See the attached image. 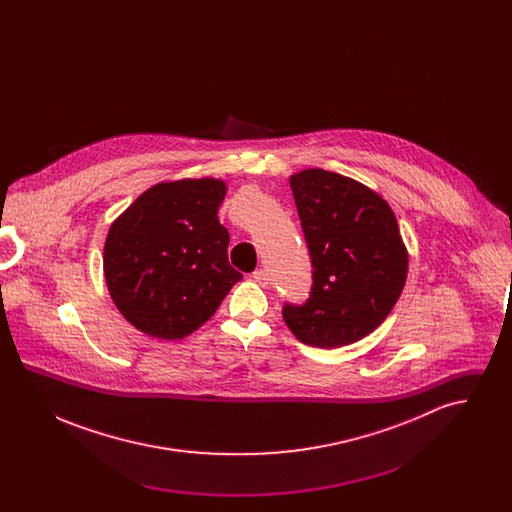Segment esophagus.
<instances>
[{"instance_id":"34e87169","label":"esophagus","mask_w":512,"mask_h":512,"mask_svg":"<svg viewBox=\"0 0 512 512\" xmlns=\"http://www.w3.org/2000/svg\"><path fill=\"white\" fill-rule=\"evenodd\" d=\"M251 278H253V282H257L259 286H267L268 284V274L263 270V268H259V270H255L253 274H251Z\"/></svg>"}]
</instances>
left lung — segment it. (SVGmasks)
Instances as JSON below:
<instances>
[{
    "label": "left lung",
    "mask_w": 512,
    "mask_h": 512,
    "mask_svg": "<svg viewBox=\"0 0 512 512\" xmlns=\"http://www.w3.org/2000/svg\"><path fill=\"white\" fill-rule=\"evenodd\" d=\"M309 245L313 288L282 317L301 343L334 349L374 332L403 292L409 253L388 201L338 172L290 176Z\"/></svg>",
    "instance_id": "left-lung-1"
}]
</instances>
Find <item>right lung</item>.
Wrapping results in <instances>:
<instances>
[{"label":"right lung","instance_id":"obj_1","mask_svg":"<svg viewBox=\"0 0 512 512\" xmlns=\"http://www.w3.org/2000/svg\"><path fill=\"white\" fill-rule=\"evenodd\" d=\"M224 195L219 178L167 180L113 220L103 245L105 284L136 330L182 340L242 280L228 263L230 236L217 215Z\"/></svg>","mask_w":512,"mask_h":512}]
</instances>
